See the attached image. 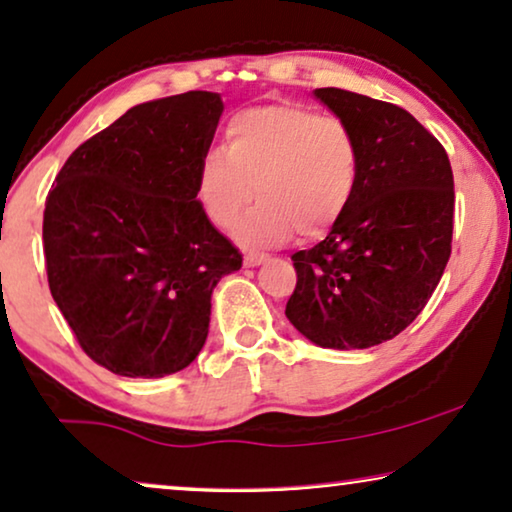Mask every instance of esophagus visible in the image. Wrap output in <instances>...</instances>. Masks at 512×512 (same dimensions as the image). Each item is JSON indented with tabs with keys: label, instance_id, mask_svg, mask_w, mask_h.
Returning <instances> with one entry per match:
<instances>
[{
	"label": "esophagus",
	"instance_id": "1",
	"mask_svg": "<svg viewBox=\"0 0 512 512\" xmlns=\"http://www.w3.org/2000/svg\"><path fill=\"white\" fill-rule=\"evenodd\" d=\"M268 254H258V251H247V254H244V265H247V268H258V265H263L265 261H268Z\"/></svg>",
	"mask_w": 512,
	"mask_h": 512
}]
</instances>
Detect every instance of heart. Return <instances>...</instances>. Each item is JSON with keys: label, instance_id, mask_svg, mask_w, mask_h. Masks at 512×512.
Masks as SVG:
<instances>
[{"label": "heart", "instance_id": "b5f03b06", "mask_svg": "<svg viewBox=\"0 0 512 512\" xmlns=\"http://www.w3.org/2000/svg\"><path fill=\"white\" fill-rule=\"evenodd\" d=\"M359 184V144L340 118L291 102L244 109L228 121L226 149L202 156L195 193L214 226L230 228L254 195L261 202L237 223L249 247H272L300 233L326 235Z\"/></svg>", "mask_w": 512, "mask_h": 512}]
</instances>
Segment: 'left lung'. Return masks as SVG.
Wrapping results in <instances>:
<instances>
[{"label":"left lung","mask_w":512,"mask_h":512,"mask_svg":"<svg viewBox=\"0 0 512 512\" xmlns=\"http://www.w3.org/2000/svg\"><path fill=\"white\" fill-rule=\"evenodd\" d=\"M349 125L359 184L326 240L291 256L286 319L314 345L368 349L396 338L429 303L452 251L454 179L436 137L396 104L317 88Z\"/></svg>","instance_id":"left-lung-1"}]
</instances>
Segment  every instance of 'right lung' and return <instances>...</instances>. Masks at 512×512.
Segmentation results:
<instances>
[{"label":"right lung","instance_id":"add662e5","mask_svg":"<svg viewBox=\"0 0 512 512\" xmlns=\"http://www.w3.org/2000/svg\"><path fill=\"white\" fill-rule=\"evenodd\" d=\"M219 93L137 104L83 142L46 198L48 286L90 359L123 377L191 366L212 291L242 256L202 212L195 179Z\"/></svg>","mask_w":512,"mask_h":512}]
</instances>
